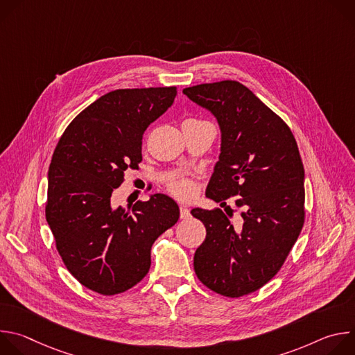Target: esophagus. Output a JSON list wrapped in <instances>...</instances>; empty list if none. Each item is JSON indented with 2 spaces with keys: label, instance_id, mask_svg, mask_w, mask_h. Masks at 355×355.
Returning <instances> with one entry per match:
<instances>
[{
  "label": "esophagus",
  "instance_id": "1",
  "mask_svg": "<svg viewBox=\"0 0 355 355\" xmlns=\"http://www.w3.org/2000/svg\"><path fill=\"white\" fill-rule=\"evenodd\" d=\"M189 216H191L189 209H188L187 207H181V208H180V218H181V219H188Z\"/></svg>",
  "mask_w": 355,
  "mask_h": 355
}]
</instances>
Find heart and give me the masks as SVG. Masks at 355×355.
<instances>
[{
	"label": "heart",
	"instance_id": "1",
	"mask_svg": "<svg viewBox=\"0 0 355 355\" xmlns=\"http://www.w3.org/2000/svg\"><path fill=\"white\" fill-rule=\"evenodd\" d=\"M170 192L177 196L178 199H191L195 195V187L191 181L185 178H175L171 180L168 184Z\"/></svg>",
	"mask_w": 355,
	"mask_h": 355
}]
</instances>
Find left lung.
<instances>
[{"label":"left lung","mask_w":355,"mask_h":355,"mask_svg":"<svg viewBox=\"0 0 355 355\" xmlns=\"http://www.w3.org/2000/svg\"><path fill=\"white\" fill-rule=\"evenodd\" d=\"M220 128V155L207 196L226 204L237 196L241 230L232 209L193 208L207 227L193 256L199 281L216 293L239 297L266 285L282 267L305 222V170L288 125L252 91L225 80L184 88Z\"/></svg>","instance_id":"left-lung-1"}]
</instances>
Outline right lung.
Returning <instances> with one entry per match:
<instances>
[{
  "label": "right lung",
  "mask_w": 355,
  "mask_h": 355,
  "mask_svg": "<svg viewBox=\"0 0 355 355\" xmlns=\"http://www.w3.org/2000/svg\"><path fill=\"white\" fill-rule=\"evenodd\" d=\"M177 87L111 91L78 114L60 137L47 174L46 220L71 275L116 295L148 272L156 239L180 218L177 202L150 195L130 211L112 193L141 162V139L174 103Z\"/></svg>",
  "instance_id": "right-lung-1"
}]
</instances>
